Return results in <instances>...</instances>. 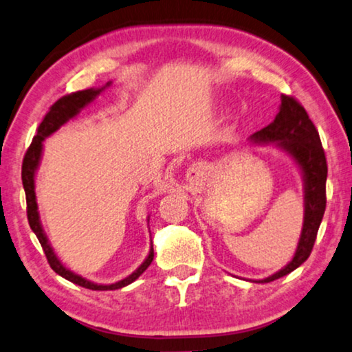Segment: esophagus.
Listing matches in <instances>:
<instances>
[{
    "mask_svg": "<svg viewBox=\"0 0 352 352\" xmlns=\"http://www.w3.org/2000/svg\"><path fill=\"white\" fill-rule=\"evenodd\" d=\"M201 172H202V167L201 166H192L191 169H190V174H188V175H190L191 178H197V177L201 175Z\"/></svg>",
    "mask_w": 352,
    "mask_h": 352,
    "instance_id": "obj_1",
    "label": "esophagus"
}]
</instances>
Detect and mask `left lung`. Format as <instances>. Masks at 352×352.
I'll use <instances>...</instances> for the list:
<instances>
[{"label": "left lung", "instance_id": "1", "mask_svg": "<svg viewBox=\"0 0 352 352\" xmlns=\"http://www.w3.org/2000/svg\"><path fill=\"white\" fill-rule=\"evenodd\" d=\"M252 143H274L277 148L287 153L298 166L303 177L305 190V217L303 228L296 245L295 255L284 268L265 279L254 282H271L290 274L300 265H303L313 250L320 221L325 212V182L327 161L320 143L319 132L308 113L294 97L280 96V107L274 121L250 137Z\"/></svg>", "mask_w": 352, "mask_h": 352}]
</instances>
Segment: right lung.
I'll use <instances>...</instances> for the list:
<instances>
[{
    "instance_id": "obj_1",
    "label": "right lung",
    "mask_w": 352,
    "mask_h": 352,
    "mask_svg": "<svg viewBox=\"0 0 352 352\" xmlns=\"http://www.w3.org/2000/svg\"><path fill=\"white\" fill-rule=\"evenodd\" d=\"M110 86H111V81L107 82L103 87H97V89L91 87V89H86V91L73 92L70 96L58 98V100L51 107V110L47 111V115L44 116L41 124H39L38 133L33 137V142L25 153V157H23V164H22V183H23V190H25V196H27L28 223H30V228H32V231L36 234L44 254H46L49 265H51V268L56 271L58 276H62L63 279L70 280L76 285L86 287L89 290H118L129 284H132V282L138 279V276L143 274V271L151 265L153 256H155L153 245L150 247V252H148V256L145 258V261H143V263L138 266L132 274H129L122 280L115 282V284H96V282L87 280L86 277L73 273V271L68 270L67 266H63L62 261L58 260V256L52 249L51 242L47 239L46 232L43 230L41 220H39L36 192H34V177H36V170L39 167V162H41L44 138L52 135V133L57 132L63 124H67L68 121L73 120V118H76L82 108H86L89 103L96 100V98Z\"/></svg>"
}]
</instances>
